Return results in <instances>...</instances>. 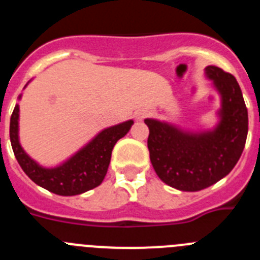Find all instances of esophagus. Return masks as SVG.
<instances>
[{
    "instance_id": "1",
    "label": "esophagus",
    "mask_w": 260,
    "mask_h": 260,
    "mask_svg": "<svg viewBox=\"0 0 260 260\" xmlns=\"http://www.w3.org/2000/svg\"><path fill=\"white\" fill-rule=\"evenodd\" d=\"M147 114H148V112H147V110L139 109V110H137V112H135L134 117H135V119H137V121H142V119L146 118Z\"/></svg>"
}]
</instances>
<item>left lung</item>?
Returning <instances> with one entry per match:
<instances>
[{
	"label": "left lung",
	"instance_id": "obj_1",
	"mask_svg": "<svg viewBox=\"0 0 260 260\" xmlns=\"http://www.w3.org/2000/svg\"><path fill=\"white\" fill-rule=\"evenodd\" d=\"M204 71L221 102L215 127L189 132L165 121L144 119L150 128L147 144L156 174L181 191H199L224 178L246 143L249 117L240 84L217 66H207Z\"/></svg>",
	"mask_w": 260,
	"mask_h": 260
}]
</instances>
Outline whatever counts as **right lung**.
Returning <instances> with one entry per match:
<instances>
[{"label":"right lung","mask_w":260,"mask_h":260,"mask_svg":"<svg viewBox=\"0 0 260 260\" xmlns=\"http://www.w3.org/2000/svg\"><path fill=\"white\" fill-rule=\"evenodd\" d=\"M22 95H19L20 99ZM134 121L128 119L99 133L78 152L53 168H45L29 157L19 142V105H15L10 118V142L14 155L23 172L36 185L57 195L71 197L95 189L104 180L114 144L125 137Z\"/></svg>","instance_id":"right-lung-1"}]
</instances>
